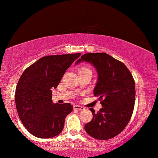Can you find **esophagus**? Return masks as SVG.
Instances as JSON below:
<instances>
[{"instance_id": "obj_1", "label": "esophagus", "mask_w": 158, "mask_h": 158, "mask_svg": "<svg viewBox=\"0 0 158 158\" xmlns=\"http://www.w3.org/2000/svg\"><path fill=\"white\" fill-rule=\"evenodd\" d=\"M73 107L74 109H78V110H84V107H83V106L80 105H74L73 106Z\"/></svg>"}]
</instances>
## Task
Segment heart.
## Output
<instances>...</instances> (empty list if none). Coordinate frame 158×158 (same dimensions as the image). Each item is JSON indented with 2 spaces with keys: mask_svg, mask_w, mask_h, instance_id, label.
Segmentation results:
<instances>
[{
  "mask_svg": "<svg viewBox=\"0 0 158 158\" xmlns=\"http://www.w3.org/2000/svg\"><path fill=\"white\" fill-rule=\"evenodd\" d=\"M88 69V68H83V69Z\"/></svg>",
  "mask_w": 158,
  "mask_h": 158,
  "instance_id": "1",
  "label": "heart"
}]
</instances>
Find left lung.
I'll return each mask as SVG.
<instances>
[{"label": "left lung", "mask_w": 158, "mask_h": 158, "mask_svg": "<svg viewBox=\"0 0 158 158\" xmlns=\"http://www.w3.org/2000/svg\"><path fill=\"white\" fill-rule=\"evenodd\" d=\"M91 63L98 72L93 90L102 107L98 113L90 108L93 119L85 125L90 137L107 140L121 133L129 123L135 102V83L124 63L106 53H89L77 61Z\"/></svg>", "instance_id": "1"}]
</instances>
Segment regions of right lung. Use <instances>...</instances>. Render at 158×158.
<instances>
[{"label":"right lung","instance_id":"right-lung-1","mask_svg":"<svg viewBox=\"0 0 158 158\" xmlns=\"http://www.w3.org/2000/svg\"><path fill=\"white\" fill-rule=\"evenodd\" d=\"M81 54L44 56L21 74L16 88V107L21 123L33 135L52 138L63 131L65 117L73 106L53 103L52 89H56L66 69Z\"/></svg>","mask_w":158,"mask_h":158}]
</instances>
